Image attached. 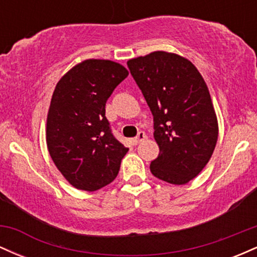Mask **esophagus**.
Segmentation results:
<instances>
[{
	"instance_id": "esophagus-1",
	"label": "esophagus",
	"mask_w": 257,
	"mask_h": 257,
	"mask_svg": "<svg viewBox=\"0 0 257 257\" xmlns=\"http://www.w3.org/2000/svg\"><path fill=\"white\" fill-rule=\"evenodd\" d=\"M146 139V134L144 132H139L138 135L134 139H132V144L134 146H137L138 144H140L141 141H144Z\"/></svg>"
}]
</instances>
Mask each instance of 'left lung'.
<instances>
[{
    "mask_svg": "<svg viewBox=\"0 0 257 257\" xmlns=\"http://www.w3.org/2000/svg\"><path fill=\"white\" fill-rule=\"evenodd\" d=\"M126 65L153 116L159 155L151 173L169 184H187L206 166L219 134L204 79L191 61L173 53L153 52Z\"/></svg>",
    "mask_w": 257,
    "mask_h": 257,
    "instance_id": "1",
    "label": "left lung"
}]
</instances>
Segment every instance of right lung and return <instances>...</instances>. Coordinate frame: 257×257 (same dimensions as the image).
I'll use <instances>...</instances> for the list:
<instances>
[{
  "mask_svg": "<svg viewBox=\"0 0 257 257\" xmlns=\"http://www.w3.org/2000/svg\"><path fill=\"white\" fill-rule=\"evenodd\" d=\"M128 76L111 60L89 59L61 77L47 117V146L59 172L73 187L100 190L119 172L129 149L112 134L105 106Z\"/></svg>",
  "mask_w": 257,
  "mask_h": 257,
  "instance_id": "1",
  "label": "right lung"
}]
</instances>
